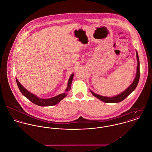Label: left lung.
<instances>
[{"label": "left lung", "mask_w": 152, "mask_h": 152, "mask_svg": "<svg viewBox=\"0 0 152 152\" xmlns=\"http://www.w3.org/2000/svg\"><path fill=\"white\" fill-rule=\"evenodd\" d=\"M136 57L137 60V72H136V75L135 77V80L134 82L131 84V86L124 91H123L122 93L119 94L118 96H116L115 97H104L101 96L99 94H97L93 91H91V93L92 94L100 100L101 101H104L105 102H110V103H117L121 101H123L125 98H126L136 88L137 85L138 84L139 77H140V68H139V59L137 52H136Z\"/></svg>", "instance_id": "left-lung-1"}]
</instances>
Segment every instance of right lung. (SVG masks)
<instances>
[{
    "instance_id": "obj_1",
    "label": "right lung",
    "mask_w": 152,
    "mask_h": 152,
    "mask_svg": "<svg viewBox=\"0 0 152 152\" xmlns=\"http://www.w3.org/2000/svg\"><path fill=\"white\" fill-rule=\"evenodd\" d=\"M73 76H74V74L73 73L70 76V78H69V81H68V87L66 90V91H68L70 89V87H71V84H72V80H73ZM16 79L17 86H18V88H19L20 91H21V93L26 98H27L30 101H31L35 104L39 105V106L45 107V106L54 105L56 104L57 103H58L61 100H62L67 95V94L66 93H62V94H59L56 97H52L51 99H39V98H38L35 95H34L33 94L30 93L28 91H27L21 84L20 83V82L18 81L17 79Z\"/></svg>"
}]
</instances>
